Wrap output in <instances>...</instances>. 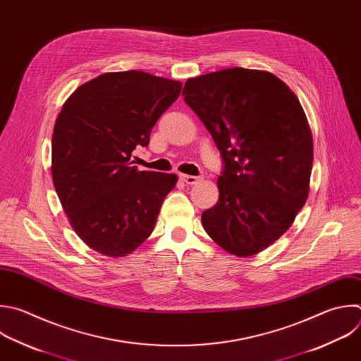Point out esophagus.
<instances>
[{
    "label": "esophagus",
    "mask_w": 361,
    "mask_h": 361,
    "mask_svg": "<svg viewBox=\"0 0 361 361\" xmlns=\"http://www.w3.org/2000/svg\"><path fill=\"white\" fill-rule=\"evenodd\" d=\"M180 180L181 181H184L185 184H190V185H192V184H197L201 178L200 177H195V176H187V174H180Z\"/></svg>",
    "instance_id": "obj_1"
}]
</instances>
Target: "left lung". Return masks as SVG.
<instances>
[{"label": "left lung", "mask_w": 361, "mask_h": 361, "mask_svg": "<svg viewBox=\"0 0 361 361\" xmlns=\"http://www.w3.org/2000/svg\"><path fill=\"white\" fill-rule=\"evenodd\" d=\"M185 103L224 160L216 204L201 214L212 241L245 258L272 245L309 195L313 137L296 94L267 71L228 68L190 78Z\"/></svg>", "instance_id": "obj_1"}]
</instances>
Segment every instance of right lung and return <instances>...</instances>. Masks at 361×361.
Returning <instances> with one entry per match:
<instances>
[{"label": "right lung", "instance_id": "1", "mask_svg": "<svg viewBox=\"0 0 361 361\" xmlns=\"http://www.w3.org/2000/svg\"><path fill=\"white\" fill-rule=\"evenodd\" d=\"M181 82L142 71L107 72L63 103L52 135V180L69 224L96 252L120 258L154 229L177 176L139 171L132 152L147 146Z\"/></svg>", "mask_w": 361, "mask_h": 361}]
</instances>
